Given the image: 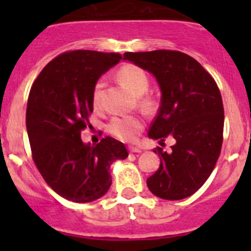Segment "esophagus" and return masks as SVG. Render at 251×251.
<instances>
[{"mask_svg": "<svg viewBox=\"0 0 251 251\" xmlns=\"http://www.w3.org/2000/svg\"><path fill=\"white\" fill-rule=\"evenodd\" d=\"M128 150H129L130 153H141L142 152V151L137 147H129Z\"/></svg>", "mask_w": 251, "mask_h": 251, "instance_id": "obj_1", "label": "esophagus"}]
</instances>
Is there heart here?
<instances>
[{
    "label": "heart",
    "mask_w": 251,
    "mask_h": 251,
    "mask_svg": "<svg viewBox=\"0 0 251 251\" xmlns=\"http://www.w3.org/2000/svg\"><path fill=\"white\" fill-rule=\"evenodd\" d=\"M117 77L130 93L137 97H141L148 90V85H150L148 75L139 66L132 65V64L122 66L118 70ZM101 86H103L101 81H98L94 86L93 100L95 105L99 104ZM142 128H143V121L137 115H115L108 124L109 133H112L113 136L118 139L127 142L134 141Z\"/></svg>",
    "instance_id": "obj_1"
}]
</instances>
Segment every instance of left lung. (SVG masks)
I'll use <instances>...</instances> for the list:
<instances>
[{
    "mask_svg": "<svg viewBox=\"0 0 251 251\" xmlns=\"http://www.w3.org/2000/svg\"><path fill=\"white\" fill-rule=\"evenodd\" d=\"M124 60L156 77L161 90L157 117L148 137L159 145L175 138L170 153L157 147L159 168L147 178L153 195L182 200L206 182L220 156L224 105L212 76L194 57L172 50L126 52Z\"/></svg>",
    "mask_w": 251,
    "mask_h": 251,
    "instance_id": "left-lung-1",
    "label": "left lung"
}]
</instances>
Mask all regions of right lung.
<instances>
[{"mask_svg": "<svg viewBox=\"0 0 251 251\" xmlns=\"http://www.w3.org/2000/svg\"><path fill=\"white\" fill-rule=\"evenodd\" d=\"M121 59L115 52L69 51L51 60L30 90L26 128L32 158L45 182L73 202L104 196L112 163L128 157L126 146L112 137L98 145L80 137L93 112L95 84Z\"/></svg>", "mask_w": 251, "mask_h": 251, "instance_id": "right-lung-1", "label": "right lung"}]
</instances>
